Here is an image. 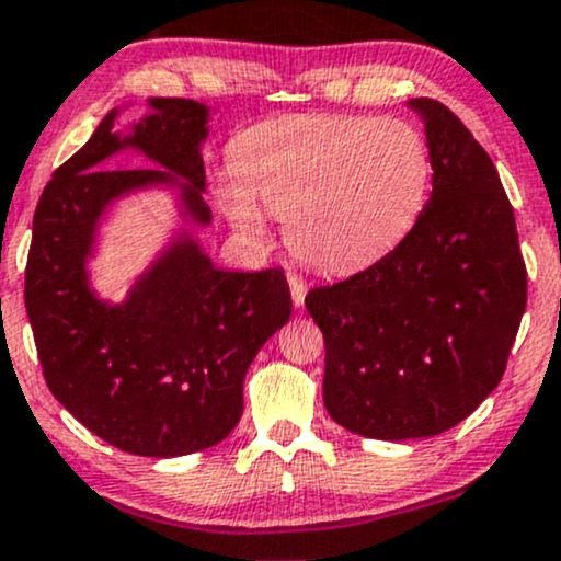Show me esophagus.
Wrapping results in <instances>:
<instances>
[{"label":"esophagus","instance_id":"esophagus-1","mask_svg":"<svg viewBox=\"0 0 561 561\" xmlns=\"http://www.w3.org/2000/svg\"><path fill=\"white\" fill-rule=\"evenodd\" d=\"M288 286H291V299L296 307H301L304 304V296H307V280L301 278V275H288Z\"/></svg>","mask_w":561,"mask_h":561}]
</instances>
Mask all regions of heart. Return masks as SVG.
Segmentation results:
<instances>
[{"label":"heart","instance_id":"obj_1","mask_svg":"<svg viewBox=\"0 0 561 561\" xmlns=\"http://www.w3.org/2000/svg\"><path fill=\"white\" fill-rule=\"evenodd\" d=\"M220 205L249 239L260 205L286 218L291 252L317 270L362 267L416 224L432 186L424 135L403 119L299 114L254 124L233 148Z\"/></svg>","mask_w":561,"mask_h":561}]
</instances>
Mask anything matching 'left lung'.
I'll list each match as a JSON object with an SVG mask.
<instances>
[{"label":"left lung","instance_id":"left-lung-1","mask_svg":"<svg viewBox=\"0 0 561 561\" xmlns=\"http://www.w3.org/2000/svg\"><path fill=\"white\" fill-rule=\"evenodd\" d=\"M411 106L426 122L432 197L392 252L304 299L324 337L328 413L390 442L447 432L492 396L528 301L492 158L445 103Z\"/></svg>","mask_w":561,"mask_h":561}]
</instances>
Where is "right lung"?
Listing matches in <instances>:
<instances>
[{"instance_id": "1", "label": "right lung", "mask_w": 561, "mask_h": 561, "mask_svg": "<svg viewBox=\"0 0 561 561\" xmlns=\"http://www.w3.org/2000/svg\"><path fill=\"white\" fill-rule=\"evenodd\" d=\"M158 114L119 140L116 112L48 179L33 216L25 309L51 396L95 437L145 458L218 445L239 424L241 385L257 351L291 317L283 270L228 273L195 241H179L122 307L95 299L85 257L103 207L137 186L184 176V205L210 224L199 142L207 112L186 99H153ZM135 144L170 169L103 170Z\"/></svg>"}]
</instances>
